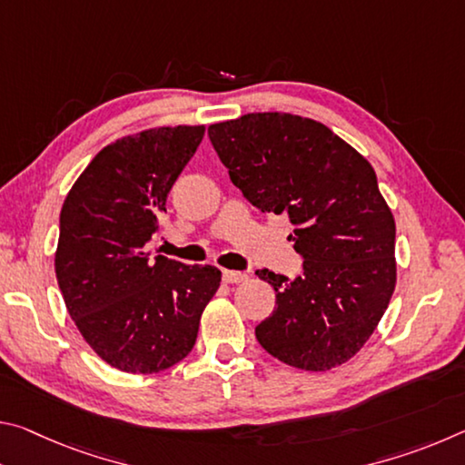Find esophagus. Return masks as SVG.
I'll use <instances>...</instances> for the list:
<instances>
[{
    "label": "esophagus",
    "instance_id": "1",
    "mask_svg": "<svg viewBox=\"0 0 465 465\" xmlns=\"http://www.w3.org/2000/svg\"><path fill=\"white\" fill-rule=\"evenodd\" d=\"M223 281L230 282V285H233V282L248 281V274L246 272H238V271H223Z\"/></svg>",
    "mask_w": 465,
    "mask_h": 465
}]
</instances>
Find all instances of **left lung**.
I'll return each mask as SVG.
<instances>
[{"instance_id":"left-lung-1","label":"left lung","mask_w":465,"mask_h":465,"mask_svg":"<svg viewBox=\"0 0 465 465\" xmlns=\"http://www.w3.org/2000/svg\"><path fill=\"white\" fill-rule=\"evenodd\" d=\"M209 139L262 213H287L303 277L256 271L277 305L256 326L274 359L328 371L363 349L396 289V222L363 155L326 124L289 113L215 123Z\"/></svg>"}]
</instances>
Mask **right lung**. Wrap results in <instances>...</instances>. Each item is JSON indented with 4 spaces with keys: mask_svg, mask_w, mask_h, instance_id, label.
<instances>
[{
    "mask_svg": "<svg viewBox=\"0 0 465 465\" xmlns=\"http://www.w3.org/2000/svg\"><path fill=\"white\" fill-rule=\"evenodd\" d=\"M204 124L155 127L106 145L67 193L54 272L69 316L110 367L152 375L193 351L222 271L145 250Z\"/></svg>",
    "mask_w": 465,
    "mask_h": 465,
    "instance_id": "right-lung-1",
    "label": "right lung"
}]
</instances>
